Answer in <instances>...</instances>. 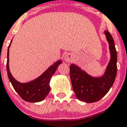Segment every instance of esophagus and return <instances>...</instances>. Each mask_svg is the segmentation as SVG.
I'll return each mask as SVG.
<instances>
[{"label": "esophagus", "instance_id": "1", "mask_svg": "<svg viewBox=\"0 0 127 127\" xmlns=\"http://www.w3.org/2000/svg\"><path fill=\"white\" fill-rule=\"evenodd\" d=\"M72 60V56H71V54H68L67 55H65V61L67 62H70Z\"/></svg>", "mask_w": 127, "mask_h": 127}]
</instances>
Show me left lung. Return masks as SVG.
I'll use <instances>...</instances> for the list:
<instances>
[{"label":"left lung","mask_w":127,"mask_h":127,"mask_svg":"<svg viewBox=\"0 0 127 127\" xmlns=\"http://www.w3.org/2000/svg\"><path fill=\"white\" fill-rule=\"evenodd\" d=\"M104 32L109 43L111 59L103 76L94 78L76 65L69 66L71 83L76 98L87 103L97 102L102 99L112 86L116 77L117 51L112 35L108 30Z\"/></svg>","instance_id":"1"}]
</instances>
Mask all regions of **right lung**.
<instances>
[{
	"instance_id": "obj_1",
	"label": "right lung",
	"mask_w": 127,
	"mask_h": 127,
	"mask_svg": "<svg viewBox=\"0 0 127 127\" xmlns=\"http://www.w3.org/2000/svg\"><path fill=\"white\" fill-rule=\"evenodd\" d=\"M10 45V44H9ZM9 49L7 54V64L6 69L8 72V76L9 81L11 82L14 90L19 95L22 99L27 102H37L43 100L49 94L51 88L49 86V82L51 77L55 73L56 69L60 64L61 60H58L49 67L39 77L35 80L28 83H20L15 80L11 76L9 70Z\"/></svg>"
}]
</instances>
